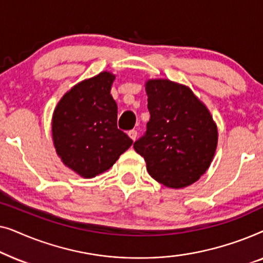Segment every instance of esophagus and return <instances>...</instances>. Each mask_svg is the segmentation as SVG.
<instances>
[{"mask_svg": "<svg viewBox=\"0 0 263 263\" xmlns=\"http://www.w3.org/2000/svg\"><path fill=\"white\" fill-rule=\"evenodd\" d=\"M128 135H129V138H130L132 140H135L136 136H138V132L134 130V129H132V130L128 132Z\"/></svg>", "mask_w": 263, "mask_h": 263, "instance_id": "esophagus-1", "label": "esophagus"}]
</instances>
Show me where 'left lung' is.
Instances as JSON below:
<instances>
[{
	"mask_svg": "<svg viewBox=\"0 0 263 263\" xmlns=\"http://www.w3.org/2000/svg\"><path fill=\"white\" fill-rule=\"evenodd\" d=\"M151 118L134 149L151 177L167 188L195 183L213 160L218 129L206 105L184 85L154 79L146 82Z\"/></svg>",
	"mask_w": 263,
	"mask_h": 263,
	"instance_id": "left-lung-1",
	"label": "left lung"
}]
</instances>
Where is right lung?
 <instances>
[{
  "label": "right lung",
  "instance_id": "right-lung-1",
  "mask_svg": "<svg viewBox=\"0 0 263 263\" xmlns=\"http://www.w3.org/2000/svg\"><path fill=\"white\" fill-rule=\"evenodd\" d=\"M115 75L102 71L68 91L52 116V140L63 164L85 178L109 170L133 140L117 128L110 95Z\"/></svg>",
  "mask_w": 263,
  "mask_h": 263
}]
</instances>
